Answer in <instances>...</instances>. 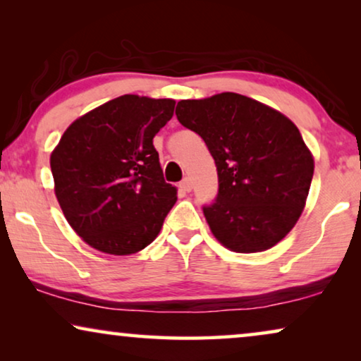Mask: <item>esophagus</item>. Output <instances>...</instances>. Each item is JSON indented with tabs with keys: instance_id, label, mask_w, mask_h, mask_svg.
<instances>
[{
	"instance_id": "obj_1",
	"label": "esophagus",
	"mask_w": 361,
	"mask_h": 361,
	"mask_svg": "<svg viewBox=\"0 0 361 361\" xmlns=\"http://www.w3.org/2000/svg\"><path fill=\"white\" fill-rule=\"evenodd\" d=\"M180 190H184V192H190L192 190V182H190V179H184L180 182Z\"/></svg>"
}]
</instances>
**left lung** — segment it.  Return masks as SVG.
<instances>
[{"label":"left lung","mask_w":361,"mask_h":361,"mask_svg":"<svg viewBox=\"0 0 361 361\" xmlns=\"http://www.w3.org/2000/svg\"><path fill=\"white\" fill-rule=\"evenodd\" d=\"M176 115L215 159L219 195L204 207L215 238L236 253L273 248L298 224L314 176V156L298 126L233 92L180 100Z\"/></svg>","instance_id":"1"}]
</instances>
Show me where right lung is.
Listing matches in <instances>:
<instances>
[{"label":"right lung","mask_w":361,"mask_h":361,"mask_svg":"<svg viewBox=\"0 0 361 361\" xmlns=\"http://www.w3.org/2000/svg\"><path fill=\"white\" fill-rule=\"evenodd\" d=\"M176 100L123 95L77 118L51 154L54 192L73 231L102 253L152 243L177 200L152 137Z\"/></svg>","instance_id":"add662e5"}]
</instances>
